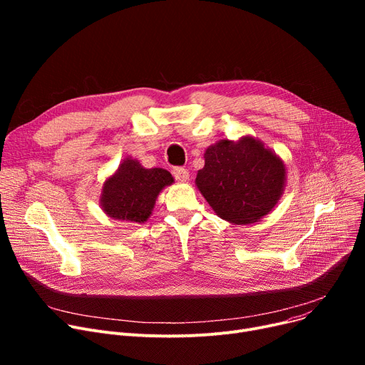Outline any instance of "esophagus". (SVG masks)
<instances>
[{
    "mask_svg": "<svg viewBox=\"0 0 365 365\" xmlns=\"http://www.w3.org/2000/svg\"><path fill=\"white\" fill-rule=\"evenodd\" d=\"M173 176H175L179 182H186V180H189V171L186 168L176 167L175 170H173Z\"/></svg>",
    "mask_w": 365,
    "mask_h": 365,
    "instance_id": "34e87169",
    "label": "esophagus"
}]
</instances>
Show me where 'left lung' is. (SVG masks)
Returning a JSON list of instances; mask_svg holds the SVG:
<instances>
[{"instance_id":"8db88e82","label":"left lung","mask_w":365,"mask_h":365,"mask_svg":"<svg viewBox=\"0 0 365 365\" xmlns=\"http://www.w3.org/2000/svg\"><path fill=\"white\" fill-rule=\"evenodd\" d=\"M195 185L213 212L234 225L259 222L281 200L287 167L281 157L253 136L222 139L204 152Z\"/></svg>"}]
</instances>
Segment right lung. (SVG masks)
<instances>
[{
    "label": "right lung",
    "mask_w": 365,
    "mask_h": 365,
    "mask_svg": "<svg viewBox=\"0 0 365 365\" xmlns=\"http://www.w3.org/2000/svg\"><path fill=\"white\" fill-rule=\"evenodd\" d=\"M175 183L170 171L145 168L138 160L127 157L102 186L101 208L115 220L145 223L165 186Z\"/></svg>",
    "instance_id": "right-lung-1"
}]
</instances>
